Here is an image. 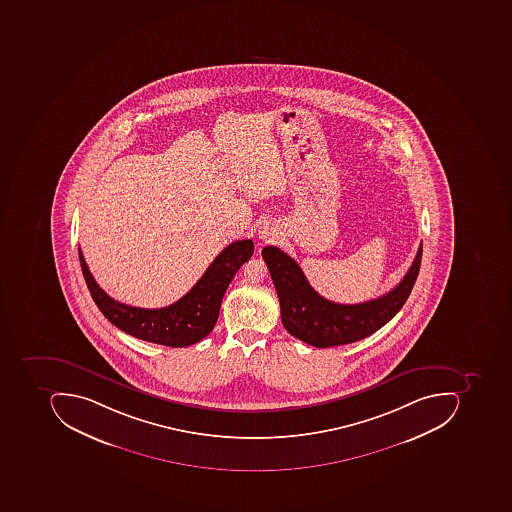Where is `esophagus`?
I'll list each match as a JSON object with an SVG mask.
<instances>
[{
  "label": "esophagus",
  "mask_w": 512,
  "mask_h": 512,
  "mask_svg": "<svg viewBox=\"0 0 512 512\" xmlns=\"http://www.w3.org/2000/svg\"><path fill=\"white\" fill-rule=\"evenodd\" d=\"M258 235H260V238L263 241H272L277 237V232H275V228L274 226H271V224H263Z\"/></svg>",
  "instance_id": "1"
}]
</instances>
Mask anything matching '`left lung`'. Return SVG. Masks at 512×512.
Instances as JSON below:
<instances>
[{
	"label": "left lung",
	"instance_id": "left-lung-1",
	"mask_svg": "<svg viewBox=\"0 0 512 512\" xmlns=\"http://www.w3.org/2000/svg\"><path fill=\"white\" fill-rule=\"evenodd\" d=\"M418 246L408 274L388 294L358 304H338L318 295L297 261L275 246L261 251L280 300L281 323L289 334L315 346L349 345L383 328L408 300L421 264Z\"/></svg>",
	"mask_w": 512,
	"mask_h": 512
}]
</instances>
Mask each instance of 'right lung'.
<instances>
[{
	"instance_id": "1",
	"label": "right lung",
	"mask_w": 512,
	"mask_h": 512,
	"mask_svg": "<svg viewBox=\"0 0 512 512\" xmlns=\"http://www.w3.org/2000/svg\"><path fill=\"white\" fill-rule=\"evenodd\" d=\"M252 254L254 241H234L217 255L194 288L180 300L166 308L143 309L109 297L92 277L78 248L87 288L104 317L132 337L169 348L191 346L209 335L217 323L224 292Z\"/></svg>"
}]
</instances>
